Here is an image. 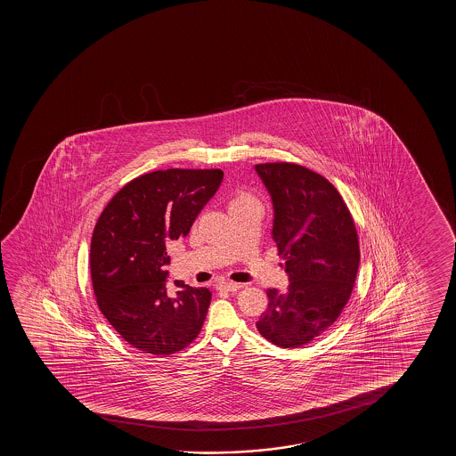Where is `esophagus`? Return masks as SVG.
<instances>
[{"instance_id": "34e87169", "label": "esophagus", "mask_w": 456, "mask_h": 456, "mask_svg": "<svg viewBox=\"0 0 456 456\" xmlns=\"http://www.w3.org/2000/svg\"><path fill=\"white\" fill-rule=\"evenodd\" d=\"M241 285L240 283H233V281H218L216 283V289L219 291H237Z\"/></svg>"}]
</instances>
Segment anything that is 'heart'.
I'll list each match as a JSON object with an SVG mask.
<instances>
[{"label":"heart","instance_id":"heart-1","mask_svg":"<svg viewBox=\"0 0 456 456\" xmlns=\"http://www.w3.org/2000/svg\"><path fill=\"white\" fill-rule=\"evenodd\" d=\"M244 202H256V200L248 193H240L232 200L231 206L233 204H244Z\"/></svg>","mask_w":456,"mask_h":456}]
</instances>
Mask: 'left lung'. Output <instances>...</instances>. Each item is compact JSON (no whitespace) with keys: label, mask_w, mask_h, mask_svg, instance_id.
Instances as JSON below:
<instances>
[{"label":"left lung","mask_w":456,"mask_h":456,"mask_svg":"<svg viewBox=\"0 0 456 456\" xmlns=\"http://www.w3.org/2000/svg\"><path fill=\"white\" fill-rule=\"evenodd\" d=\"M274 208L273 240L285 260V291L268 289L256 329L281 349L322 335L343 312L355 283L360 244L341 194L296 163L256 165Z\"/></svg>","instance_id":"obj_1"}]
</instances>
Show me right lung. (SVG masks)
I'll list each match as a JSON object with an SVG mask.
<instances>
[{
	"instance_id": "add662e5",
	"label": "right lung",
	"mask_w": 456,
	"mask_h": 456,
	"mask_svg": "<svg viewBox=\"0 0 456 456\" xmlns=\"http://www.w3.org/2000/svg\"><path fill=\"white\" fill-rule=\"evenodd\" d=\"M221 169H159L126 183L94 225L90 271L96 302L132 347L151 355L185 349L200 335L212 293L175 281L168 249L187 237L216 193Z\"/></svg>"
}]
</instances>
